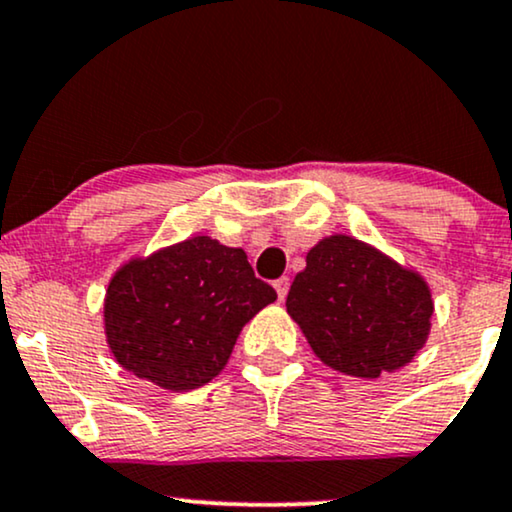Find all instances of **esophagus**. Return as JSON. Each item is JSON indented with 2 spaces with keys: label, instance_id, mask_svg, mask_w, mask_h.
Returning a JSON list of instances; mask_svg holds the SVG:
<instances>
[{
  "label": "esophagus",
  "instance_id": "1",
  "mask_svg": "<svg viewBox=\"0 0 512 512\" xmlns=\"http://www.w3.org/2000/svg\"><path fill=\"white\" fill-rule=\"evenodd\" d=\"M274 288H276V295H279V300H286L288 288H291V279H288V276H281V279L274 281Z\"/></svg>",
  "mask_w": 512,
  "mask_h": 512
}]
</instances>
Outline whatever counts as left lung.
Segmentation results:
<instances>
[{
  "mask_svg": "<svg viewBox=\"0 0 512 512\" xmlns=\"http://www.w3.org/2000/svg\"><path fill=\"white\" fill-rule=\"evenodd\" d=\"M286 307L319 360L365 379L408 365L434 312L420 276L350 236L324 238L307 252Z\"/></svg>",
  "mask_w": 512,
  "mask_h": 512,
  "instance_id": "left-lung-1",
  "label": "left lung"
}]
</instances>
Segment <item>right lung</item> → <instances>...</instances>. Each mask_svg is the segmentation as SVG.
<instances>
[{
  "label": "right lung",
  "mask_w": 512,
  "mask_h": 512,
  "mask_svg": "<svg viewBox=\"0 0 512 512\" xmlns=\"http://www.w3.org/2000/svg\"><path fill=\"white\" fill-rule=\"evenodd\" d=\"M274 300L243 250L195 236L119 269L104 326L121 367L162 389L190 391L217 377L243 324Z\"/></svg>",
  "instance_id": "obj_1"
}]
</instances>
